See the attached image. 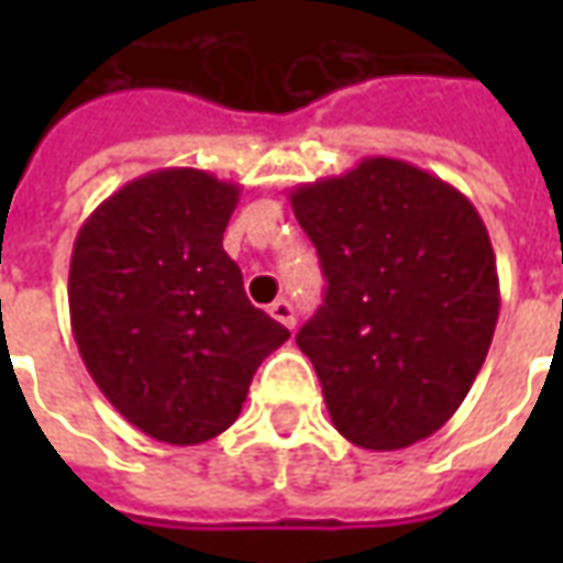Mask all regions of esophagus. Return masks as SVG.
Returning <instances> with one entry per match:
<instances>
[{"instance_id":"obj_1","label":"esophagus","mask_w":563,"mask_h":563,"mask_svg":"<svg viewBox=\"0 0 563 563\" xmlns=\"http://www.w3.org/2000/svg\"><path fill=\"white\" fill-rule=\"evenodd\" d=\"M268 313L274 319H277L280 325H286V329H295V307L289 305L286 298H280V301H274Z\"/></svg>"}]
</instances>
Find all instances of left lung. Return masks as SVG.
Masks as SVG:
<instances>
[{
    "mask_svg": "<svg viewBox=\"0 0 563 563\" xmlns=\"http://www.w3.org/2000/svg\"><path fill=\"white\" fill-rule=\"evenodd\" d=\"M329 280L298 331L334 428L374 452L452 419L483 367L497 313L495 250L471 198L404 159L367 156L289 192Z\"/></svg>",
    "mask_w": 563,
    "mask_h": 563,
    "instance_id": "left-lung-1",
    "label": "left lung"
}]
</instances>
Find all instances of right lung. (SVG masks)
Instances as JSON below:
<instances>
[{
  "label": "right lung",
  "mask_w": 563,
  "mask_h": 563,
  "mask_svg": "<svg viewBox=\"0 0 563 563\" xmlns=\"http://www.w3.org/2000/svg\"><path fill=\"white\" fill-rule=\"evenodd\" d=\"M241 186L159 168L120 186L80 225L68 268L71 334L126 422L196 446L241 413L250 379L289 331L250 305L222 250Z\"/></svg>",
  "instance_id": "obj_1"
}]
</instances>
